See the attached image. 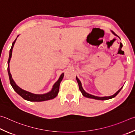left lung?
Masks as SVG:
<instances>
[{
  "label": "left lung",
  "instance_id": "8db88e82",
  "mask_svg": "<svg viewBox=\"0 0 135 135\" xmlns=\"http://www.w3.org/2000/svg\"><path fill=\"white\" fill-rule=\"evenodd\" d=\"M114 34V35L115 36H118V37L120 38V37L119 36H117L116 33H115L113 31H111ZM76 80H77V83L78 84V86H79V89L80 90V91L81 92L82 94L84 95V97H87V98H90V99H95V100H108V99H112V98H113L114 97H116V95H117V94L120 91V90H122V87L120 89H119L118 91H117L115 94H114L113 95H110V96H105V97H98V96H95V95H91L90 94H89V93H87V92H85L84 91V90L83 89L82 87V85H81V81H80V80L78 79V78H77V77H76Z\"/></svg>",
  "mask_w": 135,
  "mask_h": 135
}]
</instances>
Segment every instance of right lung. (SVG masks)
Segmentation results:
<instances>
[{
	"label": "right lung",
	"instance_id": "right-lung-1",
	"mask_svg": "<svg viewBox=\"0 0 135 135\" xmlns=\"http://www.w3.org/2000/svg\"><path fill=\"white\" fill-rule=\"evenodd\" d=\"M18 36H17V37H18ZM16 39H17V38H16V40L13 41V42L12 43V47L11 48V50H10L9 57L8 61V74H9L10 83H11L12 87H13V90L17 93H18L19 95H21V96L22 97L23 99H24L26 100H28V101L43 102V101H46V100H49L54 99V98L58 95V92H59L60 83L61 82V81H62V78L64 77V73H62V74L60 75L59 79H58L57 81L54 84L52 90H51L50 92L45 93V94H33V93L29 92V91H25V90L21 89V88L19 86H18V85L16 84V83H15L14 80H13V78H12V75L11 74V73H10L9 62H10V60H11V58L12 57V50H13L14 44L16 42Z\"/></svg>",
	"mask_w": 135,
	"mask_h": 135
}]
</instances>
